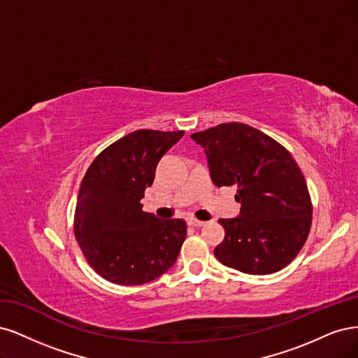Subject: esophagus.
<instances>
[{"label": "esophagus", "mask_w": 358, "mask_h": 358, "mask_svg": "<svg viewBox=\"0 0 358 358\" xmlns=\"http://www.w3.org/2000/svg\"><path fill=\"white\" fill-rule=\"evenodd\" d=\"M189 224H190V226H194V227H201V226L205 224V222H201V220H198V218H190Z\"/></svg>", "instance_id": "34e87169"}]
</instances>
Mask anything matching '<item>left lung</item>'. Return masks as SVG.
<instances>
[{"label": "left lung", "instance_id": "1", "mask_svg": "<svg viewBox=\"0 0 358 358\" xmlns=\"http://www.w3.org/2000/svg\"><path fill=\"white\" fill-rule=\"evenodd\" d=\"M190 138L203 147L215 186L238 187L241 214L218 220L226 235L214 248L217 260L250 275L285 268L302 250L313 223L306 181L290 152L238 122Z\"/></svg>", "mask_w": 358, "mask_h": 358}]
</instances>
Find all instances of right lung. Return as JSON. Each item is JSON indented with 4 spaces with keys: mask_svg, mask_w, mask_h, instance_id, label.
<instances>
[{
    "mask_svg": "<svg viewBox=\"0 0 358 358\" xmlns=\"http://www.w3.org/2000/svg\"><path fill=\"white\" fill-rule=\"evenodd\" d=\"M184 135L140 129L95 157L82 180L74 234L83 255L103 280L141 285L174 266L187 235L181 218L159 220L143 211L144 192L157 162Z\"/></svg>",
    "mask_w": 358,
    "mask_h": 358,
    "instance_id": "right-lung-1",
    "label": "right lung"
}]
</instances>
